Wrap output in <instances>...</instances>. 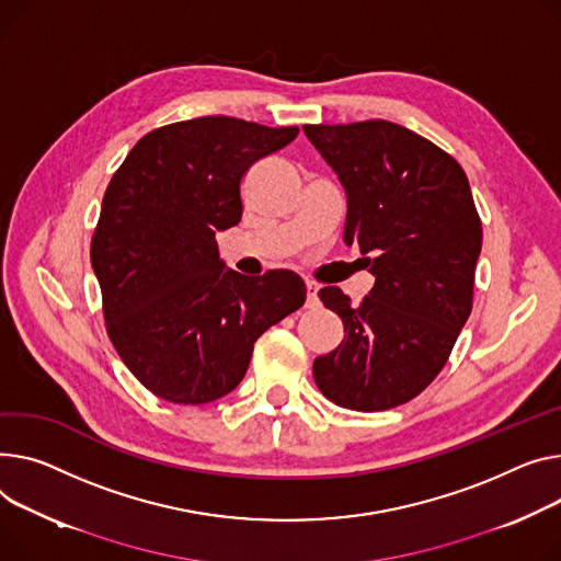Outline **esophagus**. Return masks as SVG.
Here are the masks:
<instances>
[{
    "mask_svg": "<svg viewBox=\"0 0 561 561\" xmlns=\"http://www.w3.org/2000/svg\"><path fill=\"white\" fill-rule=\"evenodd\" d=\"M307 286V307L309 309H316L318 305H320V297H318V284H313V282H307L305 284Z\"/></svg>",
    "mask_w": 561,
    "mask_h": 561,
    "instance_id": "1",
    "label": "esophagus"
}]
</instances>
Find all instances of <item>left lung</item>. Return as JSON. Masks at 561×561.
<instances>
[{
	"label": "left lung",
	"mask_w": 561,
	"mask_h": 561,
	"mask_svg": "<svg viewBox=\"0 0 561 561\" xmlns=\"http://www.w3.org/2000/svg\"><path fill=\"white\" fill-rule=\"evenodd\" d=\"M347 192V245L358 243L375 286L358 307L339 286L320 300L345 339L313 360L320 392L375 413L415 399L439 369L473 305L482 226L462 167L399 124L305 126Z\"/></svg>",
	"instance_id": "8db88e82"
}]
</instances>
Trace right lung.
I'll return each instance as SVG.
<instances>
[{
    "mask_svg": "<svg viewBox=\"0 0 561 561\" xmlns=\"http://www.w3.org/2000/svg\"><path fill=\"white\" fill-rule=\"evenodd\" d=\"M297 133L220 115L178 122L144 135L112 175L90 259L110 341L156 397H226L259 335L305 305L300 275L243 277L216 243L241 220L248 169Z\"/></svg>",
    "mask_w": 561,
    "mask_h": 561,
    "instance_id": "1",
    "label": "right lung"
}]
</instances>
